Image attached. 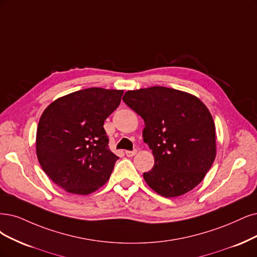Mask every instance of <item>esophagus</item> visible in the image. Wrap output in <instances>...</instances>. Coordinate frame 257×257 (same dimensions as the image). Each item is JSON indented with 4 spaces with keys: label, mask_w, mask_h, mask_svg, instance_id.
Returning <instances> with one entry per match:
<instances>
[{
    "label": "esophagus",
    "mask_w": 257,
    "mask_h": 257,
    "mask_svg": "<svg viewBox=\"0 0 257 257\" xmlns=\"http://www.w3.org/2000/svg\"><path fill=\"white\" fill-rule=\"evenodd\" d=\"M136 154H137V149H135V150H127L126 151V156L127 157H134Z\"/></svg>",
    "instance_id": "1"
}]
</instances>
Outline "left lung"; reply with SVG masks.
<instances>
[{"instance_id":"1","label":"left lung","mask_w":257,"mask_h":257,"mask_svg":"<svg viewBox=\"0 0 257 257\" xmlns=\"http://www.w3.org/2000/svg\"><path fill=\"white\" fill-rule=\"evenodd\" d=\"M122 100L144 119V142L155 165L144 173L159 195H184L200 183L216 157L215 123L205 104L192 94L165 87L127 91Z\"/></svg>"}]
</instances>
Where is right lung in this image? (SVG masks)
<instances>
[{
	"instance_id": "right-lung-1",
	"label": "right lung",
	"mask_w": 257,
	"mask_h": 257,
	"mask_svg": "<svg viewBox=\"0 0 257 257\" xmlns=\"http://www.w3.org/2000/svg\"><path fill=\"white\" fill-rule=\"evenodd\" d=\"M122 90L89 88L53 101L37 129L38 161L64 191L89 195L106 183L118 157L109 149L103 122L120 103Z\"/></svg>"
}]
</instances>
